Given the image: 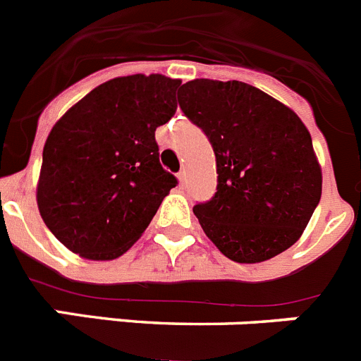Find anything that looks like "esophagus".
Returning a JSON list of instances; mask_svg holds the SVG:
<instances>
[{"instance_id": "obj_1", "label": "esophagus", "mask_w": 361, "mask_h": 361, "mask_svg": "<svg viewBox=\"0 0 361 361\" xmlns=\"http://www.w3.org/2000/svg\"><path fill=\"white\" fill-rule=\"evenodd\" d=\"M185 181H187V173H185V171H181V173L178 174V183H180L181 187H183Z\"/></svg>"}]
</instances>
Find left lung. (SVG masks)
<instances>
[{"mask_svg":"<svg viewBox=\"0 0 361 361\" xmlns=\"http://www.w3.org/2000/svg\"><path fill=\"white\" fill-rule=\"evenodd\" d=\"M178 102L216 154L217 192L194 207L207 237L243 264L295 245L322 196V169L297 113L239 80H188Z\"/></svg>","mask_w":361,"mask_h":361,"instance_id":"1","label":"left lung"}]
</instances>
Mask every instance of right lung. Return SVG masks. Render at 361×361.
I'll return each instance as SVG.
<instances>
[{
  "mask_svg": "<svg viewBox=\"0 0 361 361\" xmlns=\"http://www.w3.org/2000/svg\"><path fill=\"white\" fill-rule=\"evenodd\" d=\"M180 84L160 73L116 77L55 122L35 197L68 250L90 261L120 257L176 187L160 165L154 131L176 113Z\"/></svg>",
  "mask_w": 361,
  "mask_h": 361,
  "instance_id": "obj_1",
  "label": "right lung"
}]
</instances>
